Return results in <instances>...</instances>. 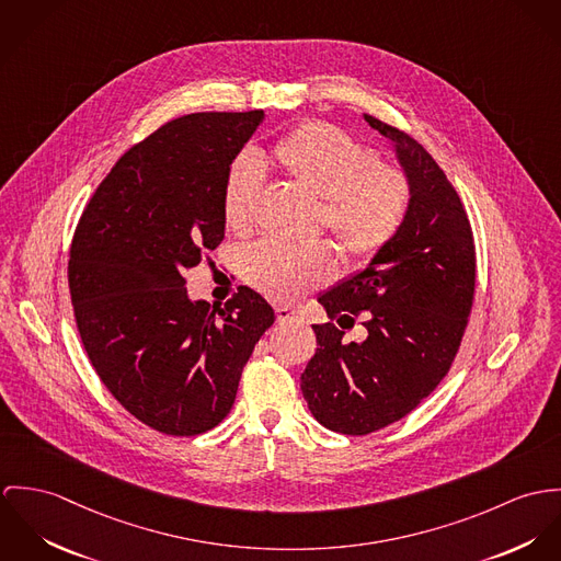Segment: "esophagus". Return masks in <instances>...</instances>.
I'll return each mask as SVG.
<instances>
[{
	"instance_id": "esophagus-1",
	"label": "esophagus",
	"mask_w": 561,
	"mask_h": 561,
	"mask_svg": "<svg viewBox=\"0 0 561 561\" xmlns=\"http://www.w3.org/2000/svg\"><path fill=\"white\" fill-rule=\"evenodd\" d=\"M275 318H277V322H304V318L297 311L290 310L286 306L275 308Z\"/></svg>"
}]
</instances>
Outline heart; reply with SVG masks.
<instances>
[{"label": "heart", "instance_id": "obj_1", "mask_svg": "<svg viewBox=\"0 0 561 561\" xmlns=\"http://www.w3.org/2000/svg\"><path fill=\"white\" fill-rule=\"evenodd\" d=\"M273 159L288 181L322 199L320 221L353 260H373L400 232L411 204L407 176L382 168L373 148L340 128L324 123L301 126L275 146ZM260 181L262 172L251 154L230 165L221 210L232 230L250 228ZM335 273L337 253L324 241L299 248L264 239L245 253L248 282L284 304L306 299Z\"/></svg>", "mask_w": 561, "mask_h": 561}]
</instances>
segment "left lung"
<instances>
[{
  "label": "left lung",
  "mask_w": 561,
  "mask_h": 561,
  "mask_svg": "<svg viewBox=\"0 0 561 561\" xmlns=\"http://www.w3.org/2000/svg\"><path fill=\"white\" fill-rule=\"evenodd\" d=\"M389 139L411 187L396 239L320 293L335 322L311 324L316 353L301 374L311 415L329 431L368 435L411 413L447 374L473 306L476 248L460 197L435 159L407 133L364 114ZM362 314L367 337L346 343Z\"/></svg>",
  "instance_id": "obj_1"
}]
</instances>
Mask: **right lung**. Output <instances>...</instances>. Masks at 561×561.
I'll list each match as a JSON object with an SVG mask.
<instances>
[{
  "label": "right lung",
  "mask_w": 561,
  "mask_h": 561,
  "mask_svg": "<svg viewBox=\"0 0 561 561\" xmlns=\"http://www.w3.org/2000/svg\"><path fill=\"white\" fill-rule=\"evenodd\" d=\"M264 112L188 114L133 146L88 202L68 260L83 348L146 426L202 435L232 409L273 308L248 286L226 308L188 297L185 273L224 241L228 170Z\"/></svg>",
  "instance_id": "obj_1"
}]
</instances>
